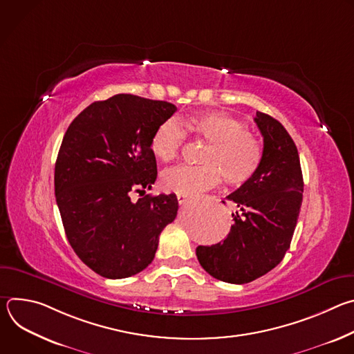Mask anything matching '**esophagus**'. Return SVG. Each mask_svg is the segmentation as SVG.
<instances>
[{
  "mask_svg": "<svg viewBox=\"0 0 354 354\" xmlns=\"http://www.w3.org/2000/svg\"><path fill=\"white\" fill-rule=\"evenodd\" d=\"M176 198H178V203L182 206L190 198V196H187V194H176Z\"/></svg>",
  "mask_w": 354,
  "mask_h": 354,
  "instance_id": "34e87169",
  "label": "esophagus"
}]
</instances>
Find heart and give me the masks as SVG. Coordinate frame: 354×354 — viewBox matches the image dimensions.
<instances>
[{"mask_svg": "<svg viewBox=\"0 0 354 354\" xmlns=\"http://www.w3.org/2000/svg\"><path fill=\"white\" fill-rule=\"evenodd\" d=\"M183 124L209 142L201 154L203 165H178L164 172L162 187L178 194H194L220 183L224 175L228 185L239 186L254 176L262 162L258 138L245 130L243 123L223 112L190 116ZM183 130L172 119L162 122L151 136L149 149L157 160L172 161L182 147Z\"/></svg>", "mask_w": 354, "mask_h": 354, "instance_id": "1", "label": "heart"}]
</instances>
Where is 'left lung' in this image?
Listing matches in <instances>:
<instances>
[{"mask_svg":"<svg viewBox=\"0 0 354 354\" xmlns=\"http://www.w3.org/2000/svg\"><path fill=\"white\" fill-rule=\"evenodd\" d=\"M255 122L263 136L261 167L227 196L241 213L232 214L234 224L223 242L196 248L201 268L232 284L254 281L281 262L304 192L298 151L287 130L262 112H257Z\"/></svg>","mask_w":354,"mask_h":354,"instance_id":"left-lung-1","label":"left lung"}]
</instances>
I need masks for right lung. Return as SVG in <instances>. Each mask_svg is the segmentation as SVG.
<instances>
[{
    "instance_id": "obj_1",
    "label": "right lung",
    "mask_w": 354,
    "mask_h": 354,
    "mask_svg": "<svg viewBox=\"0 0 354 354\" xmlns=\"http://www.w3.org/2000/svg\"><path fill=\"white\" fill-rule=\"evenodd\" d=\"M176 112L165 100L118 93L85 108L68 126L55 168V193L77 257L106 279L153 262L162 230L178 214L174 193L144 194L157 179L149 140Z\"/></svg>"
}]
</instances>
